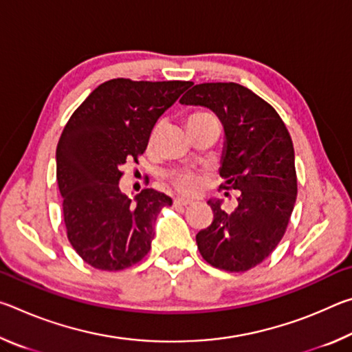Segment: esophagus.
<instances>
[{"label":"esophagus","mask_w":352,"mask_h":352,"mask_svg":"<svg viewBox=\"0 0 352 352\" xmlns=\"http://www.w3.org/2000/svg\"><path fill=\"white\" fill-rule=\"evenodd\" d=\"M192 204H194L192 200L184 199V197H177V199L174 200V205H177V206H188V205H192Z\"/></svg>","instance_id":"1"}]
</instances>
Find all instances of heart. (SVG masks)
I'll return each mask as SVG.
<instances>
[{"instance_id":"b5f03b06","label":"heart","mask_w":352,"mask_h":352,"mask_svg":"<svg viewBox=\"0 0 352 352\" xmlns=\"http://www.w3.org/2000/svg\"><path fill=\"white\" fill-rule=\"evenodd\" d=\"M210 119H216V118L208 111H194L192 115L189 116V124L210 121ZM158 132H160V126L155 127V130L152 132V136H151L152 142L155 141V138H157ZM170 182L178 190H180V192H184V194H197L201 189V186H204V177L194 174V172H177V174L170 177Z\"/></svg>"}]
</instances>
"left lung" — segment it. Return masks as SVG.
I'll return each mask as SVG.
<instances>
[{"instance_id": "obj_1", "label": "left lung", "mask_w": 352, "mask_h": 352, "mask_svg": "<svg viewBox=\"0 0 352 352\" xmlns=\"http://www.w3.org/2000/svg\"><path fill=\"white\" fill-rule=\"evenodd\" d=\"M180 104L216 113L225 132L220 188L239 190L233 212L208 200L214 219L195 236L199 252L216 269L247 272L269 258L287 228L296 200L294 142L276 110L239 83H199Z\"/></svg>"}]
</instances>
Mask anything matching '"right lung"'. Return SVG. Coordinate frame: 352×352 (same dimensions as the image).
Wrapping results in <instances>:
<instances>
[{
	"label": "right lung",
	"instance_id": "add662e5",
	"mask_svg": "<svg viewBox=\"0 0 352 352\" xmlns=\"http://www.w3.org/2000/svg\"><path fill=\"white\" fill-rule=\"evenodd\" d=\"M190 82L107 80L80 104L56 151L68 241L94 269L116 272L151 250L155 220L169 195L152 188L135 200L119 189L122 166L138 163L158 118Z\"/></svg>",
	"mask_w": 352,
	"mask_h": 352
}]
</instances>
